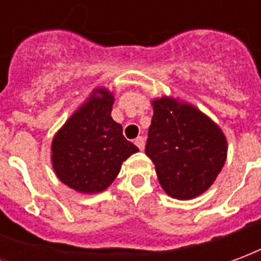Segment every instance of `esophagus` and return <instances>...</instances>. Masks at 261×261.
I'll return each mask as SVG.
<instances>
[{
    "instance_id": "34e87169",
    "label": "esophagus",
    "mask_w": 261,
    "mask_h": 261,
    "mask_svg": "<svg viewBox=\"0 0 261 261\" xmlns=\"http://www.w3.org/2000/svg\"><path fill=\"white\" fill-rule=\"evenodd\" d=\"M135 144H136V146H138L140 150H143L144 149V139L142 138V136H139V138L135 139Z\"/></svg>"
}]
</instances>
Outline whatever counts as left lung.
I'll return each mask as SVG.
<instances>
[{
  "mask_svg": "<svg viewBox=\"0 0 261 261\" xmlns=\"http://www.w3.org/2000/svg\"><path fill=\"white\" fill-rule=\"evenodd\" d=\"M151 106L146 154L155 165L160 185L174 199H195L221 172L227 160V138L193 104L163 96L151 100Z\"/></svg>",
  "mask_w": 261,
  "mask_h": 261,
  "instance_id": "left-lung-1",
  "label": "left lung"
}]
</instances>
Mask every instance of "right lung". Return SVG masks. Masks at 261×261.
<instances>
[{
	"label": "right lung",
	"instance_id": "1",
	"mask_svg": "<svg viewBox=\"0 0 261 261\" xmlns=\"http://www.w3.org/2000/svg\"><path fill=\"white\" fill-rule=\"evenodd\" d=\"M114 93L93 89L51 142V164L57 178L70 189L94 195L117 178L122 163L139 149L123 138L111 117Z\"/></svg>",
	"mask_w": 261,
	"mask_h": 261
}]
</instances>
